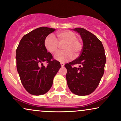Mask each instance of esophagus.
<instances>
[{
    "instance_id": "esophagus-1",
    "label": "esophagus",
    "mask_w": 121,
    "mask_h": 121,
    "mask_svg": "<svg viewBox=\"0 0 121 121\" xmlns=\"http://www.w3.org/2000/svg\"><path fill=\"white\" fill-rule=\"evenodd\" d=\"M60 64H61V66H64L65 64L64 63V62H61Z\"/></svg>"
}]
</instances>
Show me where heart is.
I'll return each mask as SVG.
<instances>
[{
	"label": "heart",
	"mask_w": 121,
	"mask_h": 121,
	"mask_svg": "<svg viewBox=\"0 0 121 121\" xmlns=\"http://www.w3.org/2000/svg\"><path fill=\"white\" fill-rule=\"evenodd\" d=\"M57 41L54 36L49 35L44 40V47L48 52L55 53L59 49V44H62L64 51L58 52L55 55V59L60 62H65L72 59L73 55L77 57L80 55L82 49V42L77 38V35L70 30H63L57 34Z\"/></svg>",
	"instance_id": "1"
}]
</instances>
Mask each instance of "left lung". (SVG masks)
Returning <instances> with one entry per match:
<instances>
[{
    "label": "left lung",
    "instance_id": "obj_1",
    "mask_svg": "<svg viewBox=\"0 0 121 121\" xmlns=\"http://www.w3.org/2000/svg\"><path fill=\"white\" fill-rule=\"evenodd\" d=\"M74 30L81 35L83 47L80 55L65 65L69 89L78 95H86L95 91L103 76L106 63L105 49L96 36L82 28ZM79 64V68L73 67Z\"/></svg>",
    "mask_w": 121,
    "mask_h": 121
}]
</instances>
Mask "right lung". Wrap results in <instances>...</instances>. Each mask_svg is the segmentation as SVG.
Here are the masks:
<instances>
[{
	"label": "right lung",
	"instance_id": "obj_1",
	"mask_svg": "<svg viewBox=\"0 0 121 121\" xmlns=\"http://www.w3.org/2000/svg\"><path fill=\"white\" fill-rule=\"evenodd\" d=\"M55 29L41 27L22 37L16 49V68L25 89L29 93L40 95L52 87L53 78L61 68L59 61L47 52L44 40ZM47 62L45 67L42 62Z\"/></svg>",
	"mask_w": 121,
	"mask_h": 121
}]
</instances>
